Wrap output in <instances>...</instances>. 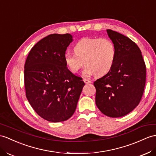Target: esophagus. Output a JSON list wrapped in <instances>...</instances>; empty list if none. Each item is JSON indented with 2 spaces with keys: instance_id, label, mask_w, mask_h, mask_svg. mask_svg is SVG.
<instances>
[{
  "instance_id": "obj_1",
  "label": "esophagus",
  "mask_w": 156,
  "mask_h": 156,
  "mask_svg": "<svg viewBox=\"0 0 156 156\" xmlns=\"http://www.w3.org/2000/svg\"><path fill=\"white\" fill-rule=\"evenodd\" d=\"M83 81H84V82L86 83V84H89V83H91V81L90 80H89V79H83Z\"/></svg>"
}]
</instances>
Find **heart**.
<instances>
[{"mask_svg":"<svg viewBox=\"0 0 156 156\" xmlns=\"http://www.w3.org/2000/svg\"><path fill=\"white\" fill-rule=\"evenodd\" d=\"M73 50L74 54L66 53L64 55L67 68L72 73H77L85 64L86 76L107 75L112 68L116 56L115 45L108 38H82L74 44Z\"/></svg>","mask_w":156,"mask_h":156,"instance_id":"1","label":"heart"}]
</instances>
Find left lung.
I'll list each match as a JSON object with an SVG mask.
<instances>
[{
    "label": "left lung",
    "instance_id": "obj_1",
    "mask_svg": "<svg viewBox=\"0 0 156 156\" xmlns=\"http://www.w3.org/2000/svg\"><path fill=\"white\" fill-rule=\"evenodd\" d=\"M107 31L116 46V56L111 70L94 82L95 102L106 116L122 117L132 112L141 101L146 67L135 42L112 30Z\"/></svg>",
    "mask_w": 156,
    "mask_h": 156
}]
</instances>
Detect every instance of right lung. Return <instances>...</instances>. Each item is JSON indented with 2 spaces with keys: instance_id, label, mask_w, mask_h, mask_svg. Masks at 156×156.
Here are the masks:
<instances>
[{
  "instance_id": "1",
  "label": "right lung",
  "mask_w": 156,
  "mask_h": 156,
  "mask_svg": "<svg viewBox=\"0 0 156 156\" xmlns=\"http://www.w3.org/2000/svg\"><path fill=\"white\" fill-rule=\"evenodd\" d=\"M72 40L69 34H50L34 45L26 60V96L37 115L49 122H62L73 115L85 85L64 62Z\"/></svg>"
}]
</instances>
